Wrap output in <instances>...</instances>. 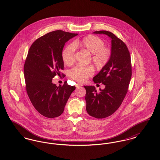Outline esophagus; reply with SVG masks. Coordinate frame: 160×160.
Here are the masks:
<instances>
[{
	"instance_id": "esophagus-1",
	"label": "esophagus",
	"mask_w": 160,
	"mask_h": 160,
	"mask_svg": "<svg viewBox=\"0 0 160 160\" xmlns=\"http://www.w3.org/2000/svg\"><path fill=\"white\" fill-rule=\"evenodd\" d=\"M76 86L77 88H78L82 87V84H76Z\"/></svg>"
}]
</instances>
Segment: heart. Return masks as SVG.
<instances>
[{
    "instance_id": "heart-1",
    "label": "heart",
    "mask_w": 160,
    "mask_h": 160,
    "mask_svg": "<svg viewBox=\"0 0 160 160\" xmlns=\"http://www.w3.org/2000/svg\"><path fill=\"white\" fill-rule=\"evenodd\" d=\"M74 47L91 54V61L98 69L102 68L106 65L112 55L111 50L105 47V42L102 39L95 35H89L82 39L76 40L73 46L69 44L64 48L62 57L66 65H71L74 62ZM93 71L91 66H76L70 70L69 76L77 82L82 83L93 75Z\"/></svg>"
}]
</instances>
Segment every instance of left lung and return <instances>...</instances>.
Returning a JSON list of instances; mask_svg holds the SVG:
<instances>
[{
	"label": "left lung",
	"mask_w": 160,
	"mask_h": 160,
	"mask_svg": "<svg viewBox=\"0 0 160 160\" xmlns=\"http://www.w3.org/2000/svg\"><path fill=\"white\" fill-rule=\"evenodd\" d=\"M95 34H104L112 39V55L106 65L93 78L95 83L105 85L97 92L92 86H84L86 93V111L92 117L105 118L119 108L124 99L132 75L131 57L126 44L110 32L95 31Z\"/></svg>",
	"instance_id": "1"
}]
</instances>
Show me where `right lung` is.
<instances>
[{
	"mask_svg": "<svg viewBox=\"0 0 160 160\" xmlns=\"http://www.w3.org/2000/svg\"><path fill=\"white\" fill-rule=\"evenodd\" d=\"M77 35L62 31L49 32L37 39L28 52L24 66L26 91L35 109L47 118L61 116L76 89L67 82L58 87L52 79L63 69L62 53L65 42Z\"/></svg>",
	"mask_w": 160,
	"mask_h": 160,
	"instance_id": "add662e5",
	"label": "right lung"
}]
</instances>
